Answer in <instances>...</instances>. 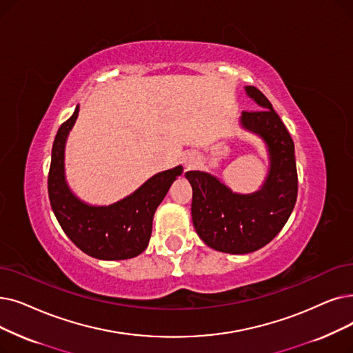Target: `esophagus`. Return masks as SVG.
I'll use <instances>...</instances> for the list:
<instances>
[{
    "label": "esophagus",
    "mask_w": 353,
    "mask_h": 353,
    "mask_svg": "<svg viewBox=\"0 0 353 353\" xmlns=\"http://www.w3.org/2000/svg\"><path fill=\"white\" fill-rule=\"evenodd\" d=\"M199 160L194 154H186L185 157H183V164H185L186 170H190V168H194L197 165Z\"/></svg>",
    "instance_id": "obj_1"
}]
</instances>
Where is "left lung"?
<instances>
[{
  "label": "left lung",
  "mask_w": 353,
  "mask_h": 353,
  "mask_svg": "<svg viewBox=\"0 0 353 353\" xmlns=\"http://www.w3.org/2000/svg\"><path fill=\"white\" fill-rule=\"evenodd\" d=\"M245 94L259 108L242 112L239 127L256 135L267 150L268 170L258 190L236 193L206 172H188L192 197V221L208 247L226 254H250L265 247L277 235L297 199L294 143L270 101L254 86Z\"/></svg>",
  "instance_id": "obj_1"
}]
</instances>
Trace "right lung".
<instances>
[{
  "instance_id": "right-lung-1",
  "label": "right lung",
  "mask_w": 353,
  "mask_h": 353,
  "mask_svg": "<svg viewBox=\"0 0 353 353\" xmlns=\"http://www.w3.org/2000/svg\"><path fill=\"white\" fill-rule=\"evenodd\" d=\"M79 115L60 125L52 148L49 172V199L57 222L68 238L85 254L118 261L140 255L148 247L152 219L168 189L183 173L176 165L145 180L131 194L111 205H92L76 194L66 180L65 148L68 137Z\"/></svg>"
}]
</instances>
